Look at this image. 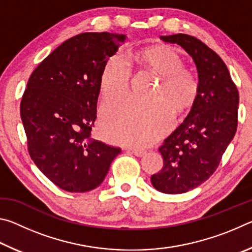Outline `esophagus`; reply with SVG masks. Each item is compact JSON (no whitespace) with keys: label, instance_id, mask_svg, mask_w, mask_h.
<instances>
[{"label":"esophagus","instance_id":"34e87169","mask_svg":"<svg viewBox=\"0 0 252 252\" xmlns=\"http://www.w3.org/2000/svg\"><path fill=\"white\" fill-rule=\"evenodd\" d=\"M127 150H129L131 153H133V155H134V156H136V157H143L144 155H146V151L140 150V149L129 148V149H127Z\"/></svg>","mask_w":252,"mask_h":252}]
</instances>
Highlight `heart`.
Instances as JSON below:
<instances>
[{
    "label": "heart",
    "mask_w": 252,
    "mask_h": 252,
    "mask_svg": "<svg viewBox=\"0 0 252 252\" xmlns=\"http://www.w3.org/2000/svg\"><path fill=\"white\" fill-rule=\"evenodd\" d=\"M132 61L160 75L152 95L156 100L141 102L127 97L103 105L100 132L111 142L146 147L172 126V106L177 112H182L194 103L198 82L193 74L183 70V60L172 46H152L126 58L117 55L106 63L100 82L101 94L105 101L126 94Z\"/></svg>",
    "instance_id": "obj_1"
}]
</instances>
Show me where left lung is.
<instances>
[{"mask_svg":"<svg viewBox=\"0 0 252 252\" xmlns=\"http://www.w3.org/2000/svg\"><path fill=\"white\" fill-rule=\"evenodd\" d=\"M160 39L180 45L198 74L197 99L159 148L163 168L151 177L158 191L178 194L199 187L218 168L237 131L239 93L222 59L197 37L179 33Z\"/></svg>","mask_w":252,"mask_h":252,"instance_id":"8db88e82","label":"left lung"}]
</instances>
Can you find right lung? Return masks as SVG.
<instances>
[{"label": "right lung", "instance_id": "1", "mask_svg": "<svg viewBox=\"0 0 252 252\" xmlns=\"http://www.w3.org/2000/svg\"><path fill=\"white\" fill-rule=\"evenodd\" d=\"M126 35L87 32L55 49L29 79L21 119L31 159L69 192L99 187L121 149L91 138L101 75Z\"/></svg>", "mask_w": 252, "mask_h": 252}]
</instances>
